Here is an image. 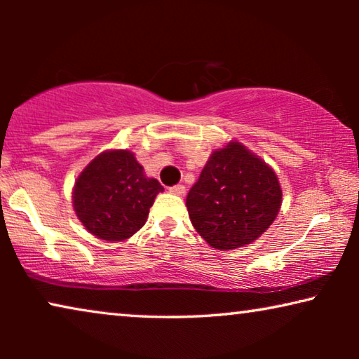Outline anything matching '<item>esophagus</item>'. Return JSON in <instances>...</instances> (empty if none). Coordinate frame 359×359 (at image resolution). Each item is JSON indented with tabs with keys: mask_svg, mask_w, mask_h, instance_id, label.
<instances>
[{
	"mask_svg": "<svg viewBox=\"0 0 359 359\" xmlns=\"http://www.w3.org/2000/svg\"><path fill=\"white\" fill-rule=\"evenodd\" d=\"M184 191H186V188L183 184H175V186H171V188H170V193L176 194V196H183Z\"/></svg>",
	"mask_w": 359,
	"mask_h": 359,
	"instance_id": "1",
	"label": "esophagus"
}]
</instances>
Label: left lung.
Listing matches in <instances>:
<instances>
[{"instance_id": "obj_1", "label": "left lung", "mask_w": 359, "mask_h": 359, "mask_svg": "<svg viewBox=\"0 0 359 359\" xmlns=\"http://www.w3.org/2000/svg\"><path fill=\"white\" fill-rule=\"evenodd\" d=\"M274 171L238 142L215 150L186 198L189 219L212 248L233 250L257 240L281 208Z\"/></svg>"}]
</instances>
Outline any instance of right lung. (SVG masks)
I'll list each match as a JSON object with an SVG mask.
<instances>
[{
	"label": "right lung",
	"mask_w": 359,
	"mask_h": 359,
	"mask_svg": "<svg viewBox=\"0 0 359 359\" xmlns=\"http://www.w3.org/2000/svg\"><path fill=\"white\" fill-rule=\"evenodd\" d=\"M160 191L163 186L145 178L134 154L111 150L96 156L78 176L73 208L90 233L119 242L144 227Z\"/></svg>",
	"instance_id": "right-lung-1"
}]
</instances>
